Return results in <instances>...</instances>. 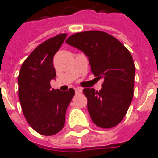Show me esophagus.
I'll return each mask as SVG.
<instances>
[{
  "mask_svg": "<svg viewBox=\"0 0 158 158\" xmlns=\"http://www.w3.org/2000/svg\"><path fill=\"white\" fill-rule=\"evenodd\" d=\"M75 92L77 93V94L81 93L82 92V88H81V87H76V88H75Z\"/></svg>",
  "mask_w": 158,
  "mask_h": 158,
  "instance_id": "34e87169",
  "label": "esophagus"
}]
</instances>
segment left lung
<instances>
[{"label": "left lung", "instance_id": "8db88e82", "mask_svg": "<svg viewBox=\"0 0 158 158\" xmlns=\"http://www.w3.org/2000/svg\"><path fill=\"white\" fill-rule=\"evenodd\" d=\"M66 43L83 52L93 74L103 79L102 89L84 88L92 121L102 128H111L125 118L134 96L135 66L131 53L107 32L75 33Z\"/></svg>", "mask_w": 158, "mask_h": 158}]
</instances>
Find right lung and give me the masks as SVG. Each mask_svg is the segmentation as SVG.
I'll list each match as a JSON object with an SVG mask.
<instances>
[{
  "mask_svg": "<svg viewBox=\"0 0 158 158\" xmlns=\"http://www.w3.org/2000/svg\"><path fill=\"white\" fill-rule=\"evenodd\" d=\"M66 36L58 34L39 45L23 63L17 79L24 118L33 130L46 136L63 129L67 107L75 94L72 88L62 92L50 86L56 76L53 58Z\"/></svg>",
  "mask_w": 158,
  "mask_h": 158,
  "instance_id": "obj_1",
  "label": "right lung"
}]
</instances>
